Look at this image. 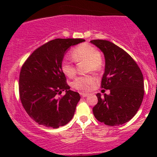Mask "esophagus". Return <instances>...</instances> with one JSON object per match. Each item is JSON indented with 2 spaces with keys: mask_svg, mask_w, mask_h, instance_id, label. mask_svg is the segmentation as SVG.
Wrapping results in <instances>:
<instances>
[{
  "mask_svg": "<svg viewBox=\"0 0 157 157\" xmlns=\"http://www.w3.org/2000/svg\"><path fill=\"white\" fill-rule=\"evenodd\" d=\"M80 95L82 97H87L89 94L86 93H80Z\"/></svg>",
  "mask_w": 157,
  "mask_h": 157,
  "instance_id": "esophagus-1",
  "label": "esophagus"
}]
</instances>
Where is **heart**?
Here are the masks:
<instances>
[{
  "label": "heart",
  "mask_w": 157,
  "mask_h": 157,
  "mask_svg": "<svg viewBox=\"0 0 157 157\" xmlns=\"http://www.w3.org/2000/svg\"><path fill=\"white\" fill-rule=\"evenodd\" d=\"M71 55L75 62H86L87 72H98L102 66V59L97 49L89 44H82L71 50ZM61 70L66 76L73 77L76 74V68L71 60L65 58L61 62ZM95 79L91 75L77 77L72 82V87L79 91H88L94 84Z\"/></svg>",
  "instance_id": "obj_1"
}]
</instances>
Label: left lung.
Returning <instances> with one entry per match:
<instances>
[{
	"mask_svg": "<svg viewBox=\"0 0 157 157\" xmlns=\"http://www.w3.org/2000/svg\"><path fill=\"white\" fill-rule=\"evenodd\" d=\"M103 52L105 59V72L101 88L109 89L93 108L95 118L105 125H120L128 122L136 114L144 97L143 75L130 55L122 48L105 40H92Z\"/></svg>",
	"mask_w": 157,
	"mask_h": 157,
	"instance_id": "obj_1",
	"label": "left lung"
}]
</instances>
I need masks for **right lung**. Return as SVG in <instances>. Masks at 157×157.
<instances>
[{
    "instance_id": "right-lung-1",
    "label": "right lung",
    "mask_w": 157,
    "mask_h": 157,
    "mask_svg": "<svg viewBox=\"0 0 157 157\" xmlns=\"http://www.w3.org/2000/svg\"><path fill=\"white\" fill-rule=\"evenodd\" d=\"M84 39L57 38L34 51L21 67L19 97L29 116L39 125L57 128L73 117L80 94L69 90L61 62L70 46ZM63 90L67 93L57 97Z\"/></svg>"
}]
</instances>
